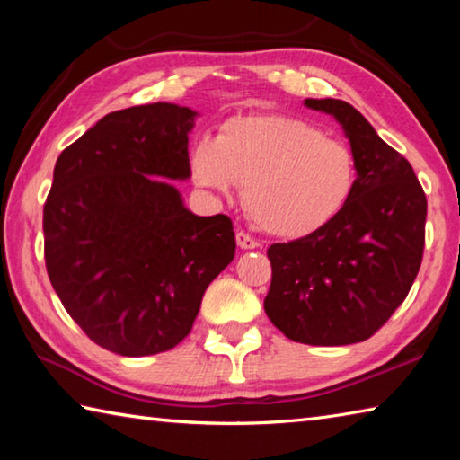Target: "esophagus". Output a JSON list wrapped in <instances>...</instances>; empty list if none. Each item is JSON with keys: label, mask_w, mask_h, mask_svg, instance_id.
<instances>
[{"label": "esophagus", "mask_w": 460, "mask_h": 460, "mask_svg": "<svg viewBox=\"0 0 460 460\" xmlns=\"http://www.w3.org/2000/svg\"><path fill=\"white\" fill-rule=\"evenodd\" d=\"M235 239H237V245L241 249H255V247H260L258 241H255L252 235H247V233H243V231H239L237 235H235Z\"/></svg>", "instance_id": "1"}]
</instances>
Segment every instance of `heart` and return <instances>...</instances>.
<instances>
[{"instance_id":"b5f03b06","label":"heart","mask_w":460,"mask_h":460,"mask_svg":"<svg viewBox=\"0 0 460 460\" xmlns=\"http://www.w3.org/2000/svg\"><path fill=\"white\" fill-rule=\"evenodd\" d=\"M190 176L200 189L243 202L260 229L302 239L326 227L351 200L357 160L351 147L292 115L233 118L219 137H200L190 150Z\"/></svg>"}]
</instances>
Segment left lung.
<instances>
[{
    "label": "left lung",
    "mask_w": 460,
    "mask_h": 460,
    "mask_svg": "<svg viewBox=\"0 0 460 460\" xmlns=\"http://www.w3.org/2000/svg\"><path fill=\"white\" fill-rule=\"evenodd\" d=\"M345 131L357 160L347 207L313 235L268 249L271 286L263 308L276 329L305 345L369 339L410 292L424 252L426 194L410 162L353 105L305 99Z\"/></svg>",
    "instance_id": "left-lung-1"
}]
</instances>
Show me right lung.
Here are the masks:
<instances>
[{"mask_svg":"<svg viewBox=\"0 0 460 460\" xmlns=\"http://www.w3.org/2000/svg\"><path fill=\"white\" fill-rule=\"evenodd\" d=\"M197 118L164 101L113 111L54 166L46 270L73 321L111 353L176 347L208 284L235 255L229 217L194 215L170 182L190 178Z\"/></svg>","mask_w":460,"mask_h":460,"instance_id":"obj_1","label":"right lung"}]
</instances>
